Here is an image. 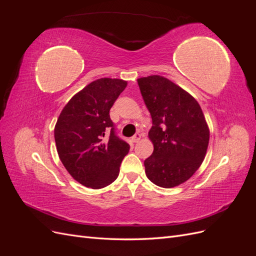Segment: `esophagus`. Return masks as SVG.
<instances>
[{
  "label": "esophagus",
  "mask_w": 256,
  "mask_h": 256,
  "mask_svg": "<svg viewBox=\"0 0 256 256\" xmlns=\"http://www.w3.org/2000/svg\"><path fill=\"white\" fill-rule=\"evenodd\" d=\"M140 138H141V134H136L132 138H131V140H132V142L136 143V142L140 141Z\"/></svg>",
  "instance_id": "esophagus-1"
}]
</instances>
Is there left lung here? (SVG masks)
<instances>
[{"instance_id":"8db88e82","label":"left lung","mask_w":256,"mask_h":256,"mask_svg":"<svg viewBox=\"0 0 256 256\" xmlns=\"http://www.w3.org/2000/svg\"><path fill=\"white\" fill-rule=\"evenodd\" d=\"M152 126V156L145 159L148 180L162 188L188 180L202 164L209 142V129L196 100L161 76L138 79Z\"/></svg>"}]
</instances>
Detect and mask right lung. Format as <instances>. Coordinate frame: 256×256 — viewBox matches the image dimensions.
I'll return each mask as SVG.
<instances>
[{
	"label": "right lung",
	"instance_id": "1",
	"mask_svg": "<svg viewBox=\"0 0 256 256\" xmlns=\"http://www.w3.org/2000/svg\"><path fill=\"white\" fill-rule=\"evenodd\" d=\"M127 82L102 78L76 94L60 112L56 128L58 157L68 173L85 187L100 189L120 174L129 144L120 138L110 109Z\"/></svg>",
	"mask_w": 256,
	"mask_h": 256
}]
</instances>
